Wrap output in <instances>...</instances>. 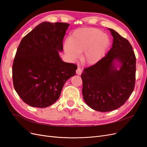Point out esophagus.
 I'll list each match as a JSON object with an SVG mask.
<instances>
[{
  "mask_svg": "<svg viewBox=\"0 0 147 147\" xmlns=\"http://www.w3.org/2000/svg\"><path fill=\"white\" fill-rule=\"evenodd\" d=\"M82 72V69L80 68V67H78V68H77V71H76L77 74H78V75H81Z\"/></svg>",
  "mask_w": 147,
  "mask_h": 147,
  "instance_id": "34e87169",
  "label": "esophagus"
}]
</instances>
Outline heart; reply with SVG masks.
<instances>
[{"label":"heart","mask_w":147,"mask_h":147,"mask_svg":"<svg viewBox=\"0 0 147 147\" xmlns=\"http://www.w3.org/2000/svg\"><path fill=\"white\" fill-rule=\"evenodd\" d=\"M109 45V39L100 29L82 28L74 31L64 45V50L71 59H76L84 51V59L92 64L104 55Z\"/></svg>","instance_id":"b5f03b06"}]
</instances>
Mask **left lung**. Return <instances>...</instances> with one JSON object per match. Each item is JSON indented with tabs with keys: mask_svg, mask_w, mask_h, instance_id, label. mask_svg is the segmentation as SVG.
I'll return each instance as SVG.
<instances>
[{
	"mask_svg": "<svg viewBox=\"0 0 147 147\" xmlns=\"http://www.w3.org/2000/svg\"><path fill=\"white\" fill-rule=\"evenodd\" d=\"M109 29L113 37L112 48L81 75L84 102L90 108L102 112L122 106L131 95L136 83V58L132 47L126 38ZM117 62L120 64L118 70Z\"/></svg>",
	"mask_w": 147,
	"mask_h": 147,
	"instance_id": "8db88e82",
	"label": "left lung"
}]
</instances>
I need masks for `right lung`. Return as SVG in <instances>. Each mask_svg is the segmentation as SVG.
<instances>
[{
    "instance_id": "right-lung-1",
    "label": "right lung",
    "mask_w": 147,
    "mask_h": 147,
    "mask_svg": "<svg viewBox=\"0 0 147 147\" xmlns=\"http://www.w3.org/2000/svg\"><path fill=\"white\" fill-rule=\"evenodd\" d=\"M69 24L43 22L24 36L12 67L15 90L26 104L45 108L59 99L65 82L77 65L65 63L59 55Z\"/></svg>"
}]
</instances>
